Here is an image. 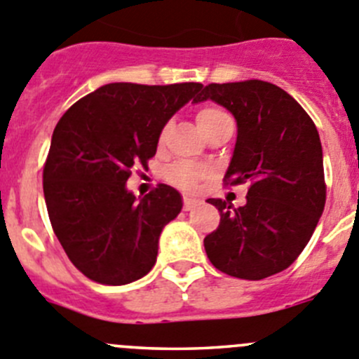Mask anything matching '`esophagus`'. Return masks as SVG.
Returning <instances> with one entry per match:
<instances>
[{"label": "esophagus", "mask_w": 359, "mask_h": 359, "mask_svg": "<svg viewBox=\"0 0 359 359\" xmlns=\"http://www.w3.org/2000/svg\"><path fill=\"white\" fill-rule=\"evenodd\" d=\"M197 204H199V201L189 199V197H185V199H183V210L190 211V210H194V208H196Z\"/></svg>", "instance_id": "34e87169"}]
</instances>
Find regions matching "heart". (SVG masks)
I'll return each mask as SVG.
<instances>
[{
    "label": "heart",
    "mask_w": 359,
    "mask_h": 359,
    "mask_svg": "<svg viewBox=\"0 0 359 359\" xmlns=\"http://www.w3.org/2000/svg\"><path fill=\"white\" fill-rule=\"evenodd\" d=\"M196 121L197 126H199V130L203 132L206 139L210 137L213 132L224 128V126L233 125L231 114H229L224 107H220V105H204V107H201L196 114ZM158 141H163V132L160 134ZM206 176L208 170L204 169V167H197L187 162H176L163 170L165 182L174 185L176 189L185 190V192H194V190L197 189V185H199Z\"/></svg>",
    "instance_id": "1"
}]
</instances>
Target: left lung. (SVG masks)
<instances>
[{
  "label": "left lung",
  "instance_id": "left-lung-1",
  "mask_svg": "<svg viewBox=\"0 0 359 359\" xmlns=\"http://www.w3.org/2000/svg\"><path fill=\"white\" fill-rule=\"evenodd\" d=\"M208 98L238 121L224 185L250 187L245 206L208 199L220 211V224L204 238V248L225 275L266 278L299 257L323 215L326 182L319 132L287 91L266 81L211 83L194 102Z\"/></svg>",
  "mask_w": 359,
  "mask_h": 359
}]
</instances>
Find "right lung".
Listing matches in <instances>:
<instances>
[{"label": "right lung", "mask_w": 359, "mask_h": 359, "mask_svg": "<svg viewBox=\"0 0 359 359\" xmlns=\"http://www.w3.org/2000/svg\"><path fill=\"white\" fill-rule=\"evenodd\" d=\"M201 88L105 84L57 121L43 163L47 213L72 264L93 282L130 284L155 266L182 196L160 183L137 201L125 183L135 165L148 167L165 123Z\"/></svg>", "instance_id": "obj_1"}]
</instances>
